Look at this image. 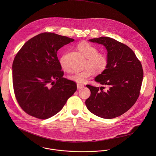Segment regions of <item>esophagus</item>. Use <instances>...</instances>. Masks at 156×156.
<instances>
[{
	"label": "esophagus",
	"mask_w": 156,
	"mask_h": 156,
	"mask_svg": "<svg viewBox=\"0 0 156 156\" xmlns=\"http://www.w3.org/2000/svg\"><path fill=\"white\" fill-rule=\"evenodd\" d=\"M77 89H82V88L84 87V85H82V84L78 83V84L77 85Z\"/></svg>",
	"instance_id": "obj_1"
}]
</instances>
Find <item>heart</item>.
<instances>
[{
    "mask_svg": "<svg viewBox=\"0 0 156 156\" xmlns=\"http://www.w3.org/2000/svg\"><path fill=\"white\" fill-rule=\"evenodd\" d=\"M77 48L87 58L86 65L87 67L69 75L68 77L74 82L83 83L94 75L95 71L97 73H101L106 69L108 65V58L104 53L97 52V48L95 45L88 42L80 43L77 45ZM59 64L62 68L67 69L64 62V55L60 58Z\"/></svg>",
    "mask_w": 156,
    "mask_h": 156,
    "instance_id": "heart-1",
    "label": "heart"
}]
</instances>
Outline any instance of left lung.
I'll return each instance as SVG.
<instances>
[{
	"label": "left lung",
	"instance_id": "obj_1",
	"mask_svg": "<svg viewBox=\"0 0 156 156\" xmlns=\"http://www.w3.org/2000/svg\"><path fill=\"white\" fill-rule=\"evenodd\" d=\"M89 41L103 45L107 50V67L95 81L108 89L87 85L90 95L86 106L99 117H118L129 111L139 97L144 76L141 63L130 47L112 38L101 37Z\"/></svg>",
	"mask_w": 156,
	"mask_h": 156
}]
</instances>
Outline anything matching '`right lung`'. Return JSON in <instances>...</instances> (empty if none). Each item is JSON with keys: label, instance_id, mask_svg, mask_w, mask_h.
Listing matches in <instances>:
<instances>
[{"label": "right lung", "instance_id": "obj_1", "mask_svg": "<svg viewBox=\"0 0 156 156\" xmlns=\"http://www.w3.org/2000/svg\"><path fill=\"white\" fill-rule=\"evenodd\" d=\"M73 38L44 32L30 39L12 63V83L23 110L45 119L60 111L77 90L76 83L63 77L58 50Z\"/></svg>", "mask_w": 156, "mask_h": 156}]
</instances>
